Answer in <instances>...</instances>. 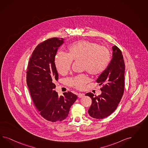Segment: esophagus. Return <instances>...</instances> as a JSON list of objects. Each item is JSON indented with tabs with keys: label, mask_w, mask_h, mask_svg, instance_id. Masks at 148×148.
Masks as SVG:
<instances>
[{
	"label": "esophagus",
	"mask_w": 148,
	"mask_h": 148,
	"mask_svg": "<svg viewBox=\"0 0 148 148\" xmlns=\"http://www.w3.org/2000/svg\"><path fill=\"white\" fill-rule=\"evenodd\" d=\"M84 95L85 94H84V93H79V94H77V96H78V97L79 98H83L84 97Z\"/></svg>",
	"instance_id": "1"
}]
</instances>
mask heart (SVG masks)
<instances>
[{"instance_id": "b5f03b06", "label": "heart", "mask_w": 148, "mask_h": 148, "mask_svg": "<svg viewBox=\"0 0 148 148\" xmlns=\"http://www.w3.org/2000/svg\"><path fill=\"white\" fill-rule=\"evenodd\" d=\"M111 59L110 51L107 48L93 42L81 40L69 48L68 54L59 52L55 57V66L61 75L66 74L71 69L72 60L82 62L83 68L92 75H98L106 69ZM88 78L81 74L69 80L71 85L81 89L87 82Z\"/></svg>"}]
</instances>
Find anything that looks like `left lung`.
<instances>
[{"label": "left lung", "instance_id": "left-lung-1", "mask_svg": "<svg viewBox=\"0 0 148 148\" xmlns=\"http://www.w3.org/2000/svg\"><path fill=\"white\" fill-rule=\"evenodd\" d=\"M112 58L106 69L99 76L97 82L103 85L99 96L92 93L86 95L92 99V103L88 112L95 119H103L116 109L121 100L124 90L125 63L121 50L112 47Z\"/></svg>", "mask_w": 148, "mask_h": 148}]
</instances>
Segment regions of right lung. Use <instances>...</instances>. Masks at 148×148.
<instances>
[{
  "label": "right lung",
  "mask_w": 148,
  "mask_h": 148,
  "mask_svg": "<svg viewBox=\"0 0 148 148\" xmlns=\"http://www.w3.org/2000/svg\"><path fill=\"white\" fill-rule=\"evenodd\" d=\"M64 40L54 37L38 45L30 58L27 72V85L34 103L40 115L52 122L66 119L77 99V95L72 92L59 97L54 90V82L58 78L55 58Z\"/></svg>",
  "instance_id": "add662e5"
}]
</instances>
